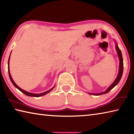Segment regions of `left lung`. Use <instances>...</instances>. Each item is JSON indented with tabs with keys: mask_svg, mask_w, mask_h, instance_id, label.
<instances>
[{
	"mask_svg": "<svg viewBox=\"0 0 134 134\" xmlns=\"http://www.w3.org/2000/svg\"><path fill=\"white\" fill-rule=\"evenodd\" d=\"M116 49L118 53V57L119 58V72H118V74L117 77L115 79V80L113 81V83L106 90L105 92L100 93H88L90 94H93L94 95V96H99V95H101L103 94H105L107 93L110 90H112L113 87H115V86H116L118 85V83L119 82L120 80L122 77V73H123V69H124V63H123V58H122V53L121 49L119 48L118 46V44H116Z\"/></svg>",
	"mask_w": 134,
	"mask_h": 134,
	"instance_id": "1",
	"label": "left lung"
}]
</instances>
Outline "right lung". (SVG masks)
<instances>
[{"mask_svg": "<svg viewBox=\"0 0 134 134\" xmlns=\"http://www.w3.org/2000/svg\"><path fill=\"white\" fill-rule=\"evenodd\" d=\"M10 54H11V53H10ZM10 55H9V60H8V72H9V77H10V80H11V81H12V83H13V85L15 86V87H16L18 90H19L20 91L23 93H24L25 95H26V96H31V97H37L42 96H44V95L46 94H47V93H48L49 92H50L51 91V90L54 89V87H55V86H54V87H53V88H52V89H49V90H48V91L45 92H44V93H39V94L32 93L28 92L25 91V90L22 89L21 88H20V87H19V86H18L16 85V83L14 82V81L13 80V79H12V76H11V74H10V70H9V60H10Z\"/></svg>", "mask_w": 134, "mask_h": 134, "instance_id": "1", "label": "right lung"}]
</instances>
